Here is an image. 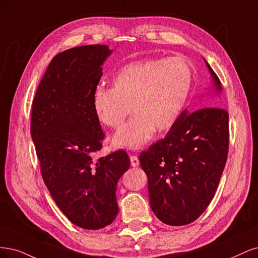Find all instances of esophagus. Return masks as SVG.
Wrapping results in <instances>:
<instances>
[{"label":"esophagus","mask_w":258,"mask_h":258,"mask_svg":"<svg viewBox=\"0 0 258 258\" xmlns=\"http://www.w3.org/2000/svg\"><path fill=\"white\" fill-rule=\"evenodd\" d=\"M130 160H131V165L133 166V167H137V166H139V160L136 155H131Z\"/></svg>","instance_id":"obj_1"}]
</instances>
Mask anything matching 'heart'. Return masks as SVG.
I'll return each instance as SVG.
<instances>
[{
	"label": "heart",
	"instance_id": "heart-1",
	"mask_svg": "<svg viewBox=\"0 0 258 258\" xmlns=\"http://www.w3.org/2000/svg\"><path fill=\"white\" fill-rule=\"evenodd\" d=\"M193 73L181 57H157L130 63L118 72L112 89L98 86L92 107L104 125L120 126L133 111L136 115L115 133V147L137 149L157 132L170 130L184 109Z\"/></svg>",
	"mask_w": 258,
	"mask_h": 258
}]
</instances>
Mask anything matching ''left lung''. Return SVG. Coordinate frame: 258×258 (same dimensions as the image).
Returning <instances> with one entry per match:
<instances>
[{
    "mask_svg": "<svg viewBox=\"0 0 258 258\" xmlns=\"http://www.w3.org/2000/svg\"><path fill=\"white\" fill-rule=\"evenodd\" d=\"M206 64L214 93L219 94L220 79ZM217 105L211 96L203 108L193 112L185 109L165 138L139 155L148 177L150 206L156 218L167 225L194 222L217 190L229 146L228 113Z\"/></svg>",
    "mask_w": 258,
    "mask_h": 258,
    "instance_id": "left-lung-1",
    "label": "left lung"
}]
</instances>
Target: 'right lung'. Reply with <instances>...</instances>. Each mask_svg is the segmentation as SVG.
<instances>
[{
	"label": "right lung",
	"mask_w": 258,
	"mask_h": 258,
	"mask_svg": "<svg viewBox=\"0 0 258 258\" xmlns=\"http://www.w3.org/2000/svg\"><path fill=\"white\" fill-rule=\"evenodd\" d=\"M111 52L106 45H89L56 54L32 104L31 136L49 193L72 223L92 230L117 217L118 180L131 166L123 150L93 156L105 134L92 94Z\"/></svg>",
	"instance_id": "right-lung-1"
}]
</instances>
